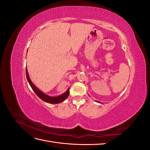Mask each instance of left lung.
<instances>
[{
	"label": "left lung",
	"mask_w": 150,
	"mask_h": 150,
	"mask_svg": "<svg viewBox=\"0 0 150 150\" xmlns=\"http://www.w3.org/2000/svg\"><path fill=\"white\" fill-rule=\"evenodd\" d=\"M97 102H98V101H97ZM98 103H99V102H98Z\"/></svg>",
	"instance_id": "obj_1"
}]
</instances>
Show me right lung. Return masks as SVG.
Returning <instances> with one entry per match:
<instances>
[{
	"instance_id": "add662e5",
	"label": "right lung",
	"mask_w": 150,
	"mask_h": 150,
	"mask_svg": "<svg viewBox=\"0 0 150 150\" xmlns=\"http://www.w3.org/2000/svg\"><path fill=\"white\" fill-rule=\"evenodd\" d=\"M26 77H27V79H28V82L30 86V87L33 89V90L35 92V93L37 94V96L40 98L41 99L42 101L48 103H51V104H58L62 102L63 101H64L65 99L68 97L69 94V88H68L66 91L62 94L61 95H59L58 96L56 97H51L49 96L48 95L44 94L42 93L41 91L39 90L36 86L33 83L31 80L30 79L29 76L28 72V69H27V67H26Z\"/></svg>"
}]
</instances>
